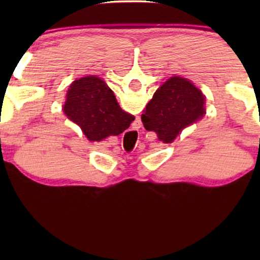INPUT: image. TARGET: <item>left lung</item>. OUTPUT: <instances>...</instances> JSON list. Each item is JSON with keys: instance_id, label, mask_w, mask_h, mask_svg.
<instances>
[{"instance_id": "1", "label": "left lung", "mask_w": 260, "mask_h": 260, "mask_svg": "<svg viewBox=\"0 0 260 260\" xmlns=\"http://www.w3.org/2000/svg\"><path fill=\"white\" fill-rule=\"evenodd\" d=\"M204 95L189 80L172 77L157 89L145 107L142 122L164 143H172L184 127L204 115Z\"/></svg>"}]
</instances>
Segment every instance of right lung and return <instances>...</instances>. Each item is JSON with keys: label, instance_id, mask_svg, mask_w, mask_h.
<instances>
[{"label": "right lung", "instance_id": "right-lung-1", "mask_svg": "<svg viewBox=\"0 0 260 260\" xmlns=\"http://www.w3.org/2000/svg\"><path fill=\"white\" fill-rule=\"evenodd\" d=\"M64 112L79 124L89 140L120 134L133 121V116L122 111L111 89L95 76L80 78L71 85Z\"/></svg>", "mask_w": 260, "mask_h": 260}]
</instances>
